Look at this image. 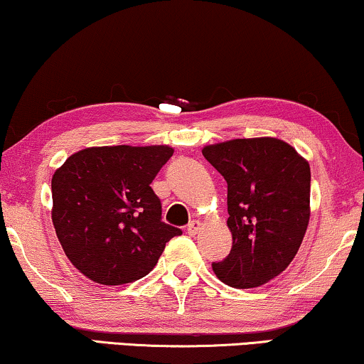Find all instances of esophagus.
<instances>
[{"instance_id": "esophagus-1", "label": "esophagus", "mask_w": 364, "mask_h": 364, "mask_svg": "<svg viewBox=\"0 0 364 364\" xmlns=\"http://www.w3.org/2000/svg\"><path fill=\"white\" fill-rule=\"evenodd\" d=\"M199 228H201V223H199V221H191V223L188 224V229H186V231H188V234H189V235H194V234H198Z\"/></svg>"}]
</instances>
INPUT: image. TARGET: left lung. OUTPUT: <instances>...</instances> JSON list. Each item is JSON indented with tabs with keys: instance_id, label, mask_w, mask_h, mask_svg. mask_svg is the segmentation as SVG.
Segmentation results:
<instances>
[{
	"instance_id": "8db88e82",
	"label": "left lung",
	"mask_w": 364,
	"mask_h": 364,
	"mask_svg": "<svg viewBox=\"0 0 364 364\" xmlns=\"http://www.w3.org/2000/svg\"><path fill=\"white\" fill-rule=\"evenodd\" d=\"M228 183L232 249L213 262L234 289L267 284L289 267L310 219V166L277 138H237L203 148Z\"/></svg>"
}]
</instances>
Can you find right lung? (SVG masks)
Segmentation results:
<instances>
[{
  "label": "right lung",
  "instance_id": "obj_1",
  "mask_svg": "<svg viewBox=\"0 0 364 364\" xmlns=\"http://www.w3.org/2000/svg\"><path fill=\"white\" fill-rule=\"evenodd\" d=\"M173 148L95 146L54 173L53 224L74 267L102 285L130 284L155 267L181 229L161 221L151 189Z\"/></svg>",
  "mask_w": 364,
  "mask_h": 364
}]
</instances>
